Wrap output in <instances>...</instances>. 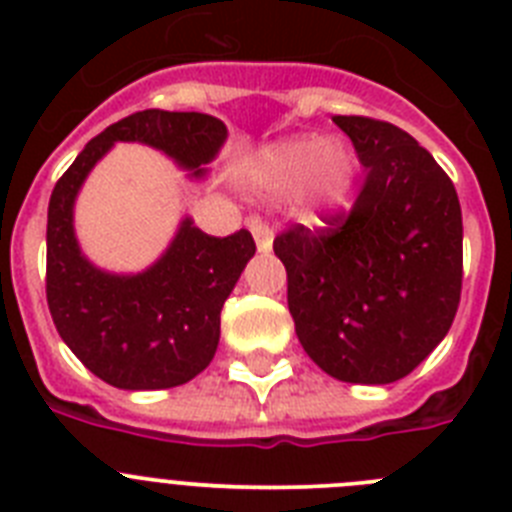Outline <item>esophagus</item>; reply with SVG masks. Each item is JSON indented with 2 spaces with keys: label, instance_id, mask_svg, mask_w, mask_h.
Listing matches in <instances>:
<instances>
[{
  "label": "esophagus",
  "instance_id": "obj_1",
  "mask_svg": "<svg viewBox=\"0 0 512 512\" xmlns=\"http://www.w3.org/2000/svg\"><path fill=\"white\" fill-rule=\"evenodd\" d=\"M251 233H253V241H256L259 253H269L271 248H274V233L269 230V225L259 223V220H253Z\"/></svg>",
  "mask_w": 512,
  "mask_h": 512
}]
</instances>
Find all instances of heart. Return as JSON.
<instances>
[{
  "mask_svg": "<svg viewBox=\"0 0 512 512\" xmlns=\"http://www.w3.org/2000/svg\"><path fill=\"white\" fill-rule=\"evenodd\" d=\"M251 179L271 194H289L310 184L312 215H328L354 189L356 156L343 140L300 135L266 146L253 158Z\"/></svg>",
  "mask_w": 512,
  "mask_h": 512,
  "instance_id": "heart-1",
  "label": "heart"
}]
</instances>
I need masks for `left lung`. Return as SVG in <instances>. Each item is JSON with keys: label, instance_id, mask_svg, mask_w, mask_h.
Listing matches in <instances>:
<instances>
[{"label": "left lung", "instance_id": "1", "mask_svg": "<svg viewBox=\"0 0 512 512\" xmlns=\"http://www.w3.org/2000/svg\"><path fill=\"white\" fill-rule=\"evenodd\" d=\"M366 182L351 215L274 241L305 354L338 382L408 377L446 338L461 295V207L451 179L390 122L338 115Z\"/></svg>", "mask_w": 512, "mask_h": 512}]
</instances>
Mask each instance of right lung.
Here are the masks:
<instances>
[{
  "label": "right lung",
  "instance_id": "add662e5",
  "mask_svg": "<svg viewBox=\"0 0 512 512\" xmlns=\"http://www.w3.org/2000/svg\"><path fill=\"white\" fill-rule=\"evenodd\" d=\"M228 140L223 120L202 112L143 110L84 146L48 205V307L76 359L117 390H169L205 372L220 343V310L256 253L248 230L212 238L189 215L143 271L120 274L87 259L74 207L94 166L115 143L164 153L189 179H207Z\"/></svg>",
  "mask_w": 512,
  "mask_h": 512
}]
</instances>
